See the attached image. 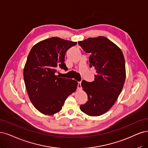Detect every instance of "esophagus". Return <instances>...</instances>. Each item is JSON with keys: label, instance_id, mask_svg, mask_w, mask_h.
<instances>
[{"label": "esophagus", "instance_id": "esophagus-1", "mask_svg": "<svg viewBox=\"0 0 148 148\" xmlns=\"http://www.w3.org/2000/svg\"><path fill=\"white\" fill-rule=\"evenodd\" d=\"M82 88L81 86V82H77V89L78 90H80Z\"/></svg>", "mask_w": 148, "mask_h": 148}]
</instances>
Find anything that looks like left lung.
<instances>
[{
  "instance_id": "8db88e82",
  "label": "left lung",
  "mask_w": 148,
  "mask_h": 148,
  "mask_svg": "<svg viewBox=\"0 0 148 148\" xmlns=\"http://www.w3.org/2000/svg\"><path fill=\"white\" fill-rule=\"evenodd\" d=\"M78 44L90 54V68L96 70L93 82H82L88 101L80 105V110L90 116H100L109 110L122 91L125 79L124 57L121 49L104 36L89 38Z\"/></svg>"
}]
</instances>
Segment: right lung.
Here are the masks:
<instances>
[{
  "label": "right lung",
  "instance_id": "obj_1",
  "mask_svg": "<svg viewBox=\"0 0 148 148\" xmlns=\"http://www.w3.org/2000/svg\"><path fill=\"white\" fill-rule=\"evenodd\" d=\"M77 42L52 37L31 49L24 69V79L30 100L41 113L51 115L62 110L66 98L76 90L77 82L60 77L58 70H68L67 51Z\"/></svg>",
  "mask_w": 148,
  "mask_h": 148
}]
</instances>
